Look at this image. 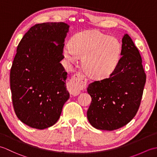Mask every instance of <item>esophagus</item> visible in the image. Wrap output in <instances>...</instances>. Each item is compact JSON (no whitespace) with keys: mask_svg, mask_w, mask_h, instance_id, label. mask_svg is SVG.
Segmentation results:
<instances>
[{"mask_svg":"<svg viewBox=\"0 0 157 157\" xmlns=\"http://www.w3.org/2000/svg\"><path fill=\"white\" fill-rule=\"evenodd\" d=\"M85 84V79L80 73H77L73 75L68 84V89L71 95L75 96L80 94L81 90L79 89L80 85Z\"/></svg>","mask_w":157,"mask_h":157,"instance_id":"obj_1","label":"esophagus"}]
</instances>
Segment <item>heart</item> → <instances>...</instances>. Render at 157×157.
I'll return each mask as SVG.
<instances>
[{
  "mask_svg": "<svg viewBox=\"0 0 157 157\" xmlns=\"http://www.w3.org/2000/svg\"><path fill=\"white\" fill-rule=\"evenodd\" d=\"M69 46L63 49L67 61L75 63L82 57V65L92 78H107L117 67L121 57L122 46L117 38L98 30L79 32L70 40Z\"/></svg>",
  "mask_w": 157,
  "mask_h": 157,
  "instance_id": "b5f03b06",
  "label": "heart"
}]
</instances>
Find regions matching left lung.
Listing matches in <instances>:
<instances>
[{"label": "left lung", "mask_w": 157, "mask_h": 157, "mask_svg": "<svg viewBox=\"0 0 157 157\" xmlns=\"http://www.w3.org/2000/svg\"><path fill=\"white\" fill-rule=\"evenodd\" d=\"M121 46L122 56L115 71L87 88L92 98L87 117L96 129L122 128L134 117L140 105L146 78L141 56L128 34L122 38Z\"/></svg>", "instance_id": "1"}]
</instances>
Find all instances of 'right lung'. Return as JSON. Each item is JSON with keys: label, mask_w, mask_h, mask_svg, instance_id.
<instances>
[{"label": "right lung", "mask_w": 157, "mask_h": 157, "mask_svg": "<svg viewBox=\"0 0 157 157\" xmlns=\"http://www.w3.org/2000/svg\"><path fill=\"white\" fill-rule=\"evenodd\" d=\"M69 25L38 23L19 43L10 73L15 114L24 124L44 129L57 122L69 98L67 73L60 63Z\"/></svg>", "instance_id": "1"}]
</instances>
